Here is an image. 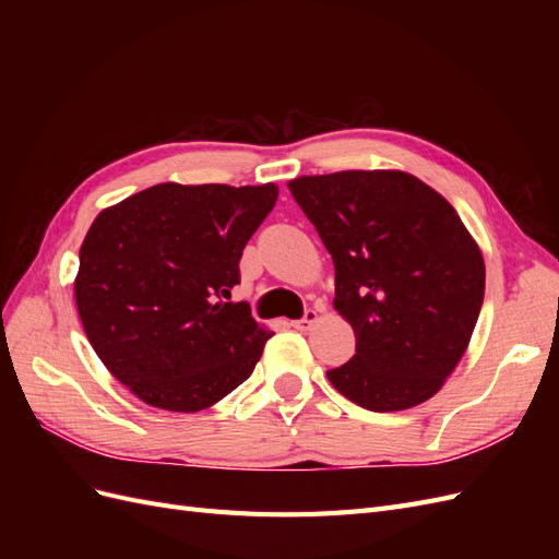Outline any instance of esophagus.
<instances>
[{
	"label": "esophagus",
	"mask_w": 559,
	"mask_h": 559,
	"mask_svg": "<svg viewBox=\"0 0 559 559\" xmlns=\"http://www.w3.org/2000/svg\"><path fill=\"white\" fill-rule=\"evenodd\" d=\"M317 310H312V308H308L306 310V314H302V319H296V321H292V326L294 329H298V331H308L312 324H314V321H317Z\"/></svg>",
	"instance_id": "1"
}]
</instances>
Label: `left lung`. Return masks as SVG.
Instances as JSON below:
<instances>
[{"label":"left lung","instance_id":"1","mask_svg":"<svg viewBox=\"0 0 559 559\" xmlns=\"http://www.w3.org/2000/svg\"><path fill=\"white\" fill-rule=\"evenodd\" d=\"M335 265V300L357 354L331 384L366 411L419 405L460 364L483 308L485 263L460 214L396 170L289 181Z\"/></svg>","mask_w":559,"mask_h":559}]
</instances>
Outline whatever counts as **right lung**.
<instances>
[{
	"mask_svg": "<svg viewBox=\"0 0 559 559\" xmlns=\"http://www.w3.org/2000/svg\"><path fill=\"white\" fill-rule=\"evenodd\" d=\"M275 202V183H158L97 214L79 251L76 308L97 357L134 396L198 413L253 373L273 333L247 302L224 298Z\"/></svg>",
	"mask_w": 559,
	"mask_h": 559,
	"instance_id": "right-lung-1",
	"label": "right lung"
}]
</instances>
